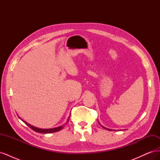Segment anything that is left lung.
<instances>
[{
  "label": "left lung",
  "mask_w": 160,
  "mask_h": 160,
  "mask_svg": "<svg viewBox=\"0 0 160 160\" xmlns=\"http://www.w3.org/2000/svg\"><path fill=\"white\" fill-rule=\"evenodd\" d=\"M101 126H102V127H103L104 129H107V130H109V131H112V130H113V131H115V129H109V128H105L104 126H103V125H101Z\"/></svg>",
  "instance_id": "1"
}]
</instances>
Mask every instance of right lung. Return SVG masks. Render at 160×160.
<instances>
[{
  "label": "right lung",
  "mask_w": 160,
  "mask_h": 160,
  "mask_svg": "<svg viewBox=\"0 0 160 160\" xmlns=\"http://www.w3.org/2000/svg\"><path fill=\"white\" fill-rule=\"evenodd\" d=\"M19 118H20L21 119V118L20 117H18ZM69 118H70V115L69 116L68 119H67V122L65 123V124L61 125V126L59 127H57V128H50V129H41V128H36L35 126H33V125H31V124L28 123L27 122H25V121L22 120V122L26 123L28 127H29L31 129H32V130L35 131V132H38V133H54V132H59V131L61 130L62 128H64L65 125L67 124V123L69 122Z\"/></svg>",
  "instance_id": "obj_1"
}]
</instances>
